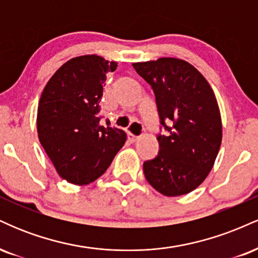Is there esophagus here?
<instances>
[{"label":"esophagus","instance_id":"34e87169","mask_svg":"<svg viewBox=\"0 0 258 258\" xmlns=\"http://www.w3.org/2000/svg\"><path fill=\"white\" fill-rule=\"evenodd\" d=\"M127 136H128L130 142H132V143H135V142H137L138 139H139L138 136H135V135H133V133H131V132H130L128 135H127Z\"/></svg>","mask_w":258,"mask_h":258}]
</instances>
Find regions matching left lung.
<instances>
[{"mask_svg": "<svg viewBox=\"0 0 258 258\" xmlns=\"http://www.w3.org/2000/svg\"><path fill=\"white\" fill-rule=\"evenodd\" d=\"M133 68L153 87L160 120L168 131L158 136L160 153L144 162V176L166 197L190 193L209 176L221 148L222 119L214 91L183 59L164 57Z\"/></svg>", "mask_w": 258, "mask_h": 258, "instance_id": "8db88e82", "label": "left lung"}]
</instances>
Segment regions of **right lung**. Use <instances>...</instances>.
<instances>
[{
	"label": "right lung",
	"mask_w": 258,
	"mask_h": 258,
	"mask_svg": "<svg viewBox=\"0 0 258 258\" xmlns=\"http://www.w3.org/2000/svg\"><path fill=\"white\" fill-rule=\"evenodd\" d=\"M116 61L96 54L64 63L47 82L37 109V135L60 178L87 185L99 178L125 144L120 128L102 126L100 98Z\"/></svg>",
	"instance_id": "obj_1"
}]
</instances>
